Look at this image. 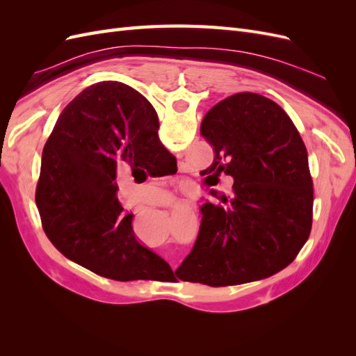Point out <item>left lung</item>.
Returning <instances> with one entry per match:
<instances>
[{"mask_svg": "<svg viewBox=\"0 0 356 356\" xmlns=\"http://www.w3.org/2000/svg\"><path fill=\"white\" fill-rule=\"evenodd\" d=\"M202 135L213 147L204 170L218 184L233 178L232 195L209 193L197 241L177 268L184 282L227 286L260 281L294 261L309 239L314 182L307 149L289 115L272 99L242 92L203 117Z\"/></svg>", "mask_w": 356, "mask_h": 356, "instance_id": "8db88e82", "label": "left lung"}]
</instances>
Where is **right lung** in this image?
Masks as SVG:
<instances>
[{
	"label": "right lung",
	"instance_id": "right-lung-1",
	"mask_svg": "<svg viewBox=\"0 0 356 356\" xmlns=\"http://www.w3.org/2000/svg\"><path fill=\"white\" fill-rule=\"evenodd\" d=\"M157 132L152 104L120 81L96 83L63 108L42 149L35 203L68 260L122 282L172 272L136 241L134 213L115 197L118 166L157 174L177 163Z\"/></svg>",
	"mask_w": 356,
	"mask_h": 356
}]
</instances>
